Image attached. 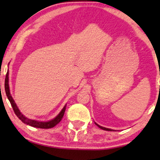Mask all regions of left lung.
<instances>
[{"instance_id": "1", "label": "left lung", "mask_w": 160, "mask_h": 160, "mask_svg": "<svg viewBox=\"0 0 160 160\" xmlns=\"http://www.w3.org/2000/svg\"><path fill=\"white\" fill-rule=\"evenodd\" d=\"M95 125H96V126H98L99 128H102V129H103V130H106V131H113V130L111 129V128H104V127H102V126H99L98 124H97L96 122H95Z\"/></svg>"}]
</instances>
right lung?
I'll return each instance as SVG.
<instances>
[{
    "instance_id": "right-lung-1",
    "label": "right lung",
    "mask_w": 160,
    "mask_h": 160,
    "mask_svg": "<svg viewBox=\"0 0 160 160\" xmlns=\"http://www.w3.org/2000/svg\"><path fill=\"white\" fill-rule=\"evenodd\" d=\"M5 92H6V94L7 98H8L9 101H10L11 105H12V109H13L14 112H15L16 115L17 116L18 118L22 122H24V123L28 125V126H32V127H35V128H50L54 127L55 126H56L60 121L62 120V117H63L64 113H65V108H66V105L62 108V110L58 113V115L55 117L54 119H52V120L47 121V122H41V121H38V120H31V119L27 118L24 116L22 113L20 112V111L18 108L17 106H16V104L14 102L13 98L11 96L10 92V87H9V72L7 71V74H6V78H5Z\"/></svg>"
}]
</instances>
